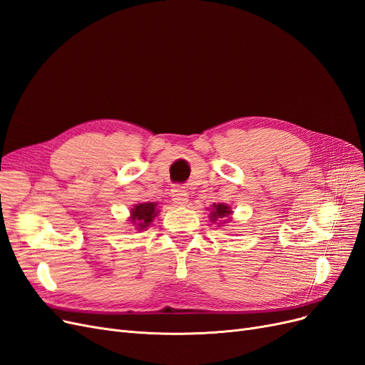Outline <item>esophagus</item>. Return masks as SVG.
<instances>
[{
  "mask_svg": "<svg viewBox=\"0 0 365 365\" xmlns=\"http://www.w3.org/2000/svg\"><path fill=\"white\" fill-rule=\"evenodd\" d=\"M170 196H172L173 204H177V205L182 207V205H187V202H188V195L185 190H182L181 187H175Z\"/></svg>",
  "mask_w": 365,
  "mask_h": 365,
  "instance_id": "obj_1",
  "label": "esophagus"
}]
</instances>
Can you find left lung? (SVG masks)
<instances>
[{"instance_id": "8db88e82", "label": "left lung", "mask_w": 365, "mask_h": 365, "mask_svg": "<svg viewBox=\"0 0 365 365\" xmlns=\"http://www.w3.org/2000/svg\"><path fill=\"white\" fill-rule=\"evenodd\" d=\"M231 207H228V205H225V204H212V207H211V212H210V220L211 222H217L219 219H231L230 216H231ZM230 222V220H228ZM220 223V222H219ZM217 223V225H219ZM223 223H225V220H223Z\"/></svg>"}]
</instances>
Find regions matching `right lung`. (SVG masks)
<instances>
[{"label":"right lung","instance_id":"right-lung-1","mask_svg":"<svg viewBox=\"0 0 365 365\" xmlns=\"http://www.w3.org/2000/svg\"><path fill=\"white\" fill-rule=\"evenodd\" d=\"M158 208L155 202H143L135 204L134 208H131V223L135 226L137 231L146 230L149 223L154 220V217L158 215Z\"/></svg>","mask_w":365,"mask_h":365}]
</instances>
